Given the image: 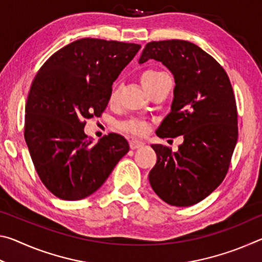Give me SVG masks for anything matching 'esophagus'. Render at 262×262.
I'll return each mask as SVG.
<instances>
[{"mask_svg":"<svg viewBox=\"0 0 262 262\" xmlns=\"http://www.w3.org/2000/svg\"><path fill=\"white\" fill-rule=\"evenodd\" d=\"M129 145H130V149H133V150H136V149H139V148H142L144 145V142H142V141H139V140H135V139H133V140H130L129 141Z\"/></svg>","mask_w":262,"mask_h":262,"instance_id":"obj_1","label":"esophagus"}]
</instances>
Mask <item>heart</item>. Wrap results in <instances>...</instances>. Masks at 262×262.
I'll return each instance as SVG.
<instances>
[{
    "label": "heart",
    "mask_w": 262,
    "mask_h": 262,
    "mask_svg": "<svg viewBox=\"0 0 262 262\" xmlns=\"http://www.w3.org/2000/svg\"><path fill=\"white\" fill-rule=\"evenodd\" d=\"M164 77H166V75L162 72H158V70H148V72L142 74L141 84L144 90L148 92L151 90L155 85H156V83H158ZM117 98H118V91L117 89L114 88L112 90V94H111V100L114 101L117 100ZM119 127H120L121 130L129 133V134H133V135H143L144 133L147 132L148 125L143 120L133 118V119H129V120L121 122L120 125H119Z\"/></svg>",
    "instance_id": "b5f03b06"
}]
</instances>
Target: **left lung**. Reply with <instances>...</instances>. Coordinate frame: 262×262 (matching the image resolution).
Segmentation results:
<instances>
[{
    "label": "left lung",
    "instance_id": "8db88e82",
    "mask_svg": "<svg viewBox=\"0 0 262 262\" xmlns=\"http://www.w3.org/2000/svg\"><path fill=\"white\" fill-rule=\"evenodd\" d=\"M162 62L174 77L171 112L156 130L157 136L184 142L178 151L152 144L157 162L149 183L171 206L200 202L225 178L238 139L237 106L227 73L214 57L193 42L151 41L139 63Z\"/></svg>",
    "mask_w": 262,
    "mask_h": 262
}]
</instances>
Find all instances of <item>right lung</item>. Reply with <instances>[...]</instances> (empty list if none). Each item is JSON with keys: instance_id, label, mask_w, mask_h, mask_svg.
I'll return each mask as SVG.
<instances>
[{"instance_id": "add662e5", "label": "right lung", "mask_w": 262, "mask_h": 262, "mask_svg": "<svg viewBox=\"0 0 262 262\" xmlns=\"http://www.w3.org/2000/svg\"><path fill=\"white\" fill-rule=\"evenodd\" d=\"M140 48L83 38L54 53L35 75L24 137L39 178L59 199L75 201L95 193L129 150L115 133L94 144L84 126L85 119L104 112L113 82Z\"/></svg>"}]
</instances>
